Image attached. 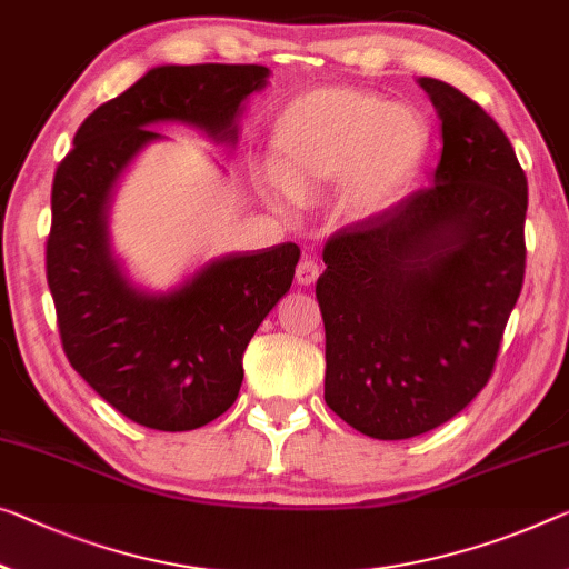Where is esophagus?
Returning a JSON list of instances; mask_svg holds the SVG:
<instances>
[{
	"label": "esophagus",
	"mask_w": 569,
	"mask_h": 569,
	"mask_svg": "<svg viewBox=\"0 0 569 569\" xmlns=\"http://www.w3.org/2000/svg\"><path fill=\"white\" fill-rule=\"evenodd\" d=\"M295 277H297V284H312L315 279L320 277V264L310 257H302L300 264H297Z\"/></svg>",
	"instance_id": "obj_1"
}]
</instances>
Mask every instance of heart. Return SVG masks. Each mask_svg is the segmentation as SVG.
Returning a JSON list of instances; mask_svg holds the SVG:
<instances>
[{
    "label": "heart",
    "instance_id": "obj_1",
    "mask_svg": "<svg viewBox=\"0 0 569 569\" xmlns=\"http://www.w3.org/2000/svg\"><path fill=\"white\" fill-rule=\"evenodd\" d=\"M272 147L282 193L308 200L340 182V206L356 218H373L412 188L430 150V129L415 109L326 86L279 111Z\"/></svg>",
    "mask_w": 569,
    "mask_h": 569
}]
</instances>
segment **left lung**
I'll use <instances>...</instances> for the list:
<instances>
[{
    "label": "left lung",
    "instance_id": "1",
    "mask_svg": "<svg viewBox=\"0 0 569 569\" xmlns=\"http://www.w3.org/2000/svg\"><path fill=\"white\" fill-rule=\"evenodd\" d=\"M419 86L442 121L432 186L330 236L315 284L326 405L376 440L430 432L478 397L527 269L529 188L509 137L450 83Z\"/></svg>",
    "mask_w": 569,
    "mask_h": 569
}]
</instances>
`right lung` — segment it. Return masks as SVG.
I'll list each match as a JSON object with an SVG mask.
<instances>
[{"label": "right lung", "instance_id": "right-lung-1", "mask_svg": "<svg viewBox=\"0 0 569 569\" xmlns=\"http://www.w3.org/2000/svg\"><path fill=\"white\" fill-rule=\"evenodd\" d=\"M264 66H160L78 127L52 178L46 274L63 351L83 381L137 425L186 432L239 397L241 358L290 292L300 247L229 254L168 295L137 290L111 257L107 208L152 124L186 121L236 142L241 103L264 89Z\"/></svg>", "mask_w": 569, "mask_h": 569}]
</instances>
